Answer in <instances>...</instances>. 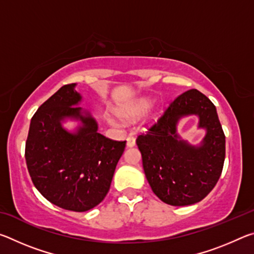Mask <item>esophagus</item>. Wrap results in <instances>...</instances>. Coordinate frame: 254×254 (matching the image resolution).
<instances>
[{"label":"esophagus","mask_w":254,"mask_h":254,"mask_svg":"<svg viewBox=\"0 0 254 254\" xmlns=\"http://www.w3.org/2000/svg\"><path fill=\"white\" fill-rule=\"evenodd\" d=\"M135 145V139L133 136H128L127 139V148H132Z\"/></svg>","instance_id":"34e87169"}]
</instances>
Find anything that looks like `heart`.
<instances>
[{
  "label": "heart",
  "instance_id": "obj_1",
  "mask_svg": "<svg viewBox=\"0 0 254 254\" xmlns=\"http://www.w3.org/2000/svg\"><path fill=\"white\" fill-rule=\"evenodd\" d=\"M152 104L153 101L150 97L135 98V100H132L126 103V104H122L121 106L117 107L115 109V115L124 122H133L147 113L151 109ZM154 115L156 114L152 113L150 118L153 119ZM109 121L112 122L111 120H109Z\"/></svg>",
  "mask_w": 254,
  "mask_h": 254
}]
</instances>
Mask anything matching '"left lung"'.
<instances>
[{
  "instance_id": "8db88e82",
  "label": "left lung",
  "mask_w": 254,
  "mask_h": 254,
  "mask_svg": "<svg viewBox=\"0 0 254 254\" xmlns=\"http://www.w3.org/2000/svg\"><path fill=\"white\" fill-rule=\"evenodd\" d=\"M195 115L205 130L198 145L178 134L180 119ZM143 170L152 191L163 203L186 206L198 203L215 187L225 159V135L216 107L197 89L178 96L149 128L137 136Z\"/></svg>"
}]
</instances>
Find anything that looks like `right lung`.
<instances>
[{
	"mask_svg": "<svg viewBox=\"0 0 254 254\" xmlns=\"http://www.w3.org/2000/svg\"><path fill=\"white\" fill-rule=\"evenodd\" d=\"M76 84L59 88L30 122L25 161L32 183L50 203L67 210L86 212L104 199L126 141L98 133L91 112L80 107ZM79 123L74 131L63 127Z\"/></svg>",
	"mask_w": 254,
	"mask_h": 254,
	"instance_id": "right-lung-1",
	"label": "right lung"
}]
</instances>
